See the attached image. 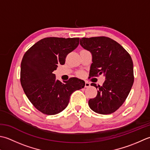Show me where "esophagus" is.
I'll return each instance as SVG.
<instances>
[{"instance_id": "obj_1", "label": "esophagus", "mask_w": 150, "mask_h": 150, "mask_svg": "<svg viewBox=\"0 0 150 150\" xmlns=\"http://www.w3.org/2000/svg\"><path fill=\"white\" fill-rule=\"evenodd\" d=\"M90 85H91V84H90V83L89 82H88V81H85V87H90Z\"/></svg>"}]
</instances>
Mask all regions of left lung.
<instances>
[{
	"label": "left lung",
	"instance_id": "obj_1",
	"mask_svg": "<svg viewBox=\"0 0 150 150\" xmlns=\"http://www.w3.org/2000/svg\"><path fill=\"white\" fill-rule=\"evenodd\" d=\"M80 45L92 54L89 76L103 74L102 86L92 83L98 89L88 105L98 114L114 112L123 104L134 82L133 63L129 53L117 41L107 37L80 39Z\"/></svg>",
	"mask_w": 150,
	"mask_h": 150
}]
</instances>
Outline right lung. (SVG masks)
I'll list each match as a JSON object with an SVG mask.
<instances>
[{"instance_id": "add662e5", "label": "right lung", "mask_w": 150, "mask_h": 150, "mask_svg": "<svg viewBox=\"0 0 150 150\" xmlns=\"http://www.w3.org/2000/svg\"><path fill=\"white\" fill-rule=\"evenodd\" d=\"M79 38H47L37 42L24 54L21 64V83L28 100L39 111L56 115L69 104L73 92L85 81L71 78L63 83L53 72L64 65L67 55L79 45Z\"/></svg>"}]
</instances>
